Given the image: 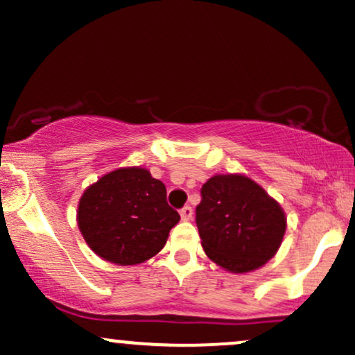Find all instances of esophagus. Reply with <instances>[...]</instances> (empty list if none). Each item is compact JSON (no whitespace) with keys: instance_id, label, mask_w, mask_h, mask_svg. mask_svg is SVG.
<instances>
[{"instance_id":"34e87169","label":"esophagus","mask_w":355,"mask_h":355,"mask_svg":"<svg viewBox=\"0 0 355 355\" xmlns=\"http://www.w3.org/2000/svg\"><path fill=\"white\" fill-rule=\"evenodd\" d=\"M191 215H193V210H191L190 205H185L183 209L180 210V217L182 220H190Z\"/></svg>"}]
</instances>
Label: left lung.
<instances>
[{
    "mask_svg": "<svg viewBox=\"0 0 355 355\" xmlns=\"http://www.w3.org/2000/svg\"><path fill=\"white\" fill-rule=\"evenodd\" d=\"M200 193L195 222L203 250L217 266L243 274L275 255L287 223L262 187L243 175H215Z\"/></svg>",
    "mask_w": 355,
    "mask_h": 355,
    "instance_id": "1",
    "label": "left lung"
}]
</instances>
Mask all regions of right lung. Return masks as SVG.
Returning <instances> with one entry per match:
<instances>
[{"instance_id":"obj_1","label":"right lung","mask_w":355,"mask_h":355,"mask_svg":"<svg viewBox=\"0 0 355 355\" xmlns=\"http://www.w3.org/2000/svg\"><path fill=\"white\" fill-rule=\"evenodd\" d=\"M178 220L164 183L138 166L103 175L85 190L78 205V227L89 248L118 266L157 255Z\"/></svg>"}]
</instances>
